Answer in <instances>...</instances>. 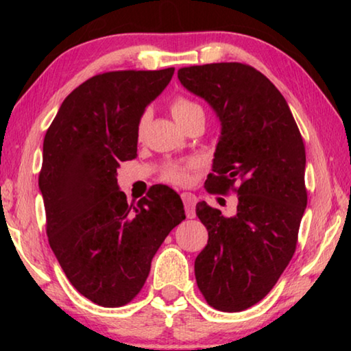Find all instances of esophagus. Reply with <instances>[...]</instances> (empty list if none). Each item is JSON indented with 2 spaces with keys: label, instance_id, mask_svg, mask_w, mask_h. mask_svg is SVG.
<instances>
[{
  "label": "esophagus",
  "instance_id": "obj_1",
  "mask_svg": "<svg viewBox=\"0 0 351 351\" xmlns=\"http://www.w3.org/2000/svg\"><path fill=\"white\" fill-rule=\"evenodd\" d=\"M181 198H182V203L184 207H186V215L187 218H195V206H197V197H195L193 193H189V192H184L181 193Z\"/></svg>",
  "mask_w": 351,
  "mask_h": 351
}]
</instances>
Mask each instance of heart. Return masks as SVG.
Wrapping results in <instances>:
<instances>
[{"instance_id": "obj_1", "label": "heart", "mask_w": 351, "mask_h": 351, "mask_svg": "<svg viewBox=\"0 0 351 351\" xmlns=\"http://www.w3.org/2000/svg\"><path fill=\"white\" fill-rule=\"evenodd\" d=\"M170 111H171V116L175 117V121L180 123L181 127L197 114H204L203 108H201L198 104H195L186 97H176L170 105ZM145 125H147V114L142 116L139 121V125H138L139 134H142V132H144ZM164 180H167L169 182H173V184H186L189 180V175L184 167H169L164 173Z\"/></svg>"}]
</instances>
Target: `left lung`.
<instances>
[{
    "instance_id": "left-lung-1",
    "label": "left lung",
    "mask_w": 351,
    "mask_h": 351,
    "mask_svg": "<svg viewBox=\"0 0 351 351\" xmlns=\"http://www.w3.org/2000/svg\"><path fill=\"white\" fill-rule=\"evenodd\" d=\"M178 79L221 125L206 181L210 192L239 184L234 217L197 204L209 240L195 260V277L210 306L243 311L269 293L293 258L306 207L305 145L280 91L249 64L181 68Z\"/></svg>"
}]
</instances>
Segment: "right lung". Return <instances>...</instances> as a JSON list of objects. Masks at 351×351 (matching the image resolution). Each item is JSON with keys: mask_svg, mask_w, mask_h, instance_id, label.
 <instances>
[{"mask_svg": "<svg viewBox=\"0 0 351 351\" xmlns=\"http://www.w3.org/2000/svg\"><path fill=\"white\" fill-rule=\"evenodd\" d=\"M173 73L94 75L63 100L45 136L38 187L47 239L71 285L100 306L134 299L165 237L186 219L175 190L159 184L128 204L116 178L119 164L138 156L141 117Z\"/></svg>", "mask_w": 351, "mask_h": 351, "instance_id": "add662e5", "label": "right lung"}]
</instances>
